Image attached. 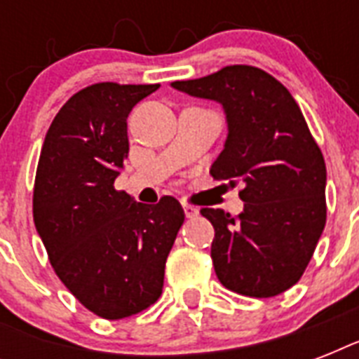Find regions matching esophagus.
Masks as SVG:
<instances>
[{
	"label": "esophagus",
	"instance_id": "34e87169",
	"mask_svg": "<svg viewBox=\"0 0 359 359\" xmlns=\"http://www.w3.org/2000/svg\"><path fill=\"white\" fill-rule=\"evenodd\" d=\"M184 214L186 218H196L197 214H199V208L191 207V205H184Z\"/></svg>",
	"mask_w": 359,
	"mask_h": 359
}]
</instances>
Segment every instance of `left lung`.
Returning a JSON list of instances; mask_svg holds the SVG:
<instances>
[{
  "mask_svg": "<svg viewBox=\"0 0 359 359\" xmlns=\"http://www.w3.org/2000/svg\"><path fill=\"white\" fill-rule=\"evenodd\" d=\"M190 97L222 104L227 121L216 180L242 184L244 210L201 208L214 225V270L238 294L270 298L298 283L326 225V163L287 87L248 65L173 81Z\"/></svg>",
  "mask_w": 359,
  "mask_h": 359,
  "instance_id": "1",
  "label": "left lung"
}]
</instances>
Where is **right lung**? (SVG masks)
Masks as SVG:
<instances>
[{
  "label": "right lung",
  "instance_id": "1",
  "mask_svg": "<svg viewBox=\"0 0 359 359\" xmlns=\"http://www.w3.org/2000/svg\"><path fill=\"white\" fill-rule=\"evenodd\" d=\"M154 86L95 83L67 100L44 137L33 219L53 270L93 311L119 320L160 298L184 210L143 205L114 188L128 154L126 119Z\"/></svg>",
  "mask_w": 359,
  "mask_h": 359
}]
</instances>
